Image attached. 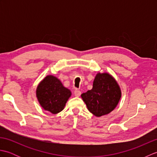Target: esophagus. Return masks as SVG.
<instances>
[{"label": "esophagus", "instance_id": "1", "mask_svg": "<svg viewBox=\"0 0 157 157\" xmlns=\"http://www.w3.org/2000/svg\"><path fill=\"white\" fill-rule=\"evenodd\" d=\"M74 94L75 96H77V97H79V96L81 95V91L76 89L74 90Z\"/></svg>", "mask_w": 157, "mask_h": 157}]
</instances>
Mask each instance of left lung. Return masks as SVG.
<instances>
[{"mask_svg": "<svg viewBox=\"0 0 157 157\" xmlns=\"http://www.w3.org/2000/svg\"><path fill=\"white\" fill-rule=\"evenodd\" d=\"M121 92L117 83L108 73H98L90 90L81 95L88 111L96 117L109 114L121 98Z\"/></svg>", "mask_w": 157, "mask_h": 157, "instance_id": "left-lung-1", "label": "left lung"}]
</instances>
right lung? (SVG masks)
I'll return each instance as SVG.
<instances>
[{
    "label": "right lung",
    "mask_w": 157,
    "mask_h": 157,
    "mask_svg": "<svg viewBox=\"0 0 157 157\" xmlns=\"http://www.w3.org/2000/svg\"><path fill=\"white\" fill-rule=\"evenodd\" d=\"M71 92L63 86L56 77L48 75L40 83L36 96L42 108L52 114H56L64 109Z\"/></svg>",
    "instance_id": "add662e5"
}]
</instances>
